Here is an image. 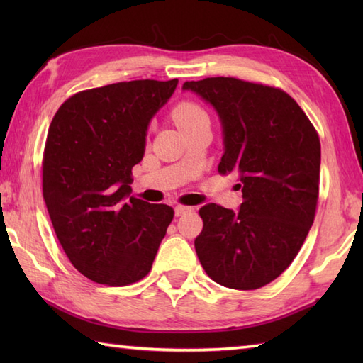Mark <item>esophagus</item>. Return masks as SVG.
<instances>
[{"label": "esophagus", "mask_w": 363, "mask_h": 363, "mask_svg": "<svg viewBox=\"0 0 363 363\" xmlns=\"http://www.w3.org/2000/svg\"><path fill=\"white\" fill-rule=\"evenodd\" d=\"M187 212H191V207L182 206V204H177L174 207V215H176V217H182V215H186Z\"/></svg>", "instance_id": "esophagus-1"}]
</instances>
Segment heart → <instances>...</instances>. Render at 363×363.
<instances>
[{"label":"heart","instance_id":"1","mask_svg":"<svg viewBox=\"0 0 363 363\" xmlns=\"http://www.w3.org/2000/svg\"><path fill=\"white\" fill-rule=\"evenodd\" d=\"M173 118L182 130H187L196 125H201V123H209V113L206 112L203 106L186 99V101L176 104L173 109Z\"/></svg>","mask_w":363,"mask_h":363}]
</instances>
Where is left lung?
<instances>
[{"label": "left lung", "mask_w": 363, "mask_h": 363, "mask_svg": "<svg viewBox=\"0 0 363 363\" xmlns=\"http://www.w3.org/2000/svg\"><path fill=\"white\" fill-rule=\"evenodd\" d=\"M218 112L225 154L220 174L238 177V212L218 204L199 209L195 250L220 285L256 290L290 267L317 211L321 146L317 129L289 94L237 78L184 82Z\"/></svg>", "instance_id": "left-lung-1"}]
</instances>
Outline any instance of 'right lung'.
I'll return each instance as SVG.
<instances>
[{"label": "right lung", "instance_id": "1", "mask_svg": "<svg viewBox=\"0 0 363 363\" xmlns=\"http://www.w3.org/2000/svg\"><path fill=\"white\" fill-rule=\"evenodd\" d=\"M177 79L82 90L59 107L42 160L43 199L67 257L90 281L123 287L150 273L173 207L130 195L150 120Z\"/></svg>", "mask_w": 363, "mask_h": 363}]
</instances>
